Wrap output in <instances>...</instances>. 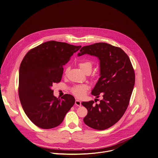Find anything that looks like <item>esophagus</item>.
<instances>
[{"label": "esophagus", "mask_w": 158, "mask_h": 158, "mask_svg": "<svg viewBox=\"0 0 158 158\" xmlns=\"http://www.w3.org/2000/svg\"><path fill=\"white\" fill-rule=\"evenodd\" d=\"M75 105L76 106H81V101L79 100H75Z\"/></svg>", "instance_id": "1"}]
</instances>
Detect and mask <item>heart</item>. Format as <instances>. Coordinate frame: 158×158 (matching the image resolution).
<instances>
[{"mask_svg": "<svg viewBox=\"0 0 158 158\" xmlns=\"http://www.w3.org/2000/svg\"><path fill=\"white\" fill-rule=\"evenodd\" d=\"M79 66L80 69L85 72V73H90L92 69L93 64L91 61H83L79 63ZM69 68H66L65 71V73H67L69 71ZM88 86L86 85H75L73 86L71 89L72 94L77 97V98H83L86 95V92L88 90Z\"/></svg>", "mask_w": 158, "mask_h": 158, "instance_id": "heart-1", "label": "heart"}]
</instances>
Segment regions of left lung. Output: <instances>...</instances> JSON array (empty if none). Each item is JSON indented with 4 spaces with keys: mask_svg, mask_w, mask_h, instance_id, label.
<instances>
[{
    "mask_svg": "<svg viewBox=\"0 0 158 158\" xmlns=\"http://www.w3.org/2000/svg\"><path fill=\"white\" fill-rule=\"evenodd\" d=\"M80 51L78 56L87 54L100 61L101 77L92 94L97 98L102 95V100L100 104L94 101L81 103L87 109L84 123L94 129H107L116 124L127 109L135 81L133 66L121 48L108 43L85 46Z\"/></svg>",
    "mask_w": 158,
    "mask_h": 158,
    "instance_id": "left-lung-1",
    "label": "left lung"
}]
</instances>
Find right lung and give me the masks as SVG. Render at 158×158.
Segmentation results:
<instances>
[{
	"label": "right lung",
	"instance_id": "add662e5",
	"mask_svg": "<svg viewBox=\"0 0 158 158\" xmlns=\"http://www.w3.org/2000/svg\"><path fill=\"white\" fill-rule=\"evenodd\" d=\"M81 46L49 41L29 50L19 69V97L23 109L37 127L49 129L59 126L75 103L74 97L53 95L51 86L60 82L63 66Z\"/></svg>",
	"mask_w": 158,
	"mask_h": 158
}]
</instances>
